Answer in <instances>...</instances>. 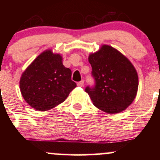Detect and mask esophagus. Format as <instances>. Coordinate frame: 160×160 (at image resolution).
Segmentation results:
<instances>
[{"label":"esophagus","instance_id":"esophagus-1","mask_svg":"<svg viewBox=\"0 0 160 160\" xmlns=\"http://www.w3.org/2000/svg\"><path fill=\"white\" fill-rule=\"evenodd\" d=\"M83 85H84V81L83 80H81V81H80V82H78V86H83Z\"/></svg>","mask_w":160,"mask_h":160}]
</instances>
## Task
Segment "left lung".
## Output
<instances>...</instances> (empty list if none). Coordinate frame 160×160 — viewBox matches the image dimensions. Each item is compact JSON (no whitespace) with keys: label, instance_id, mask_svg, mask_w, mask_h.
<instances>
[{"label":"left lung","instance_id":"obj_1","mask_svg":"<svg viewBox=\"0 0 160 160\" xmlns=\"http://www.w3.org/2000/svg\"><path fill=\"white\" fill-rule=\"evenodd\" d=\"M89 62L95 85L86 86L85 91L93 104L108 113L126 109L132 103L138 87V77L132 64L108 45L89 55Z\"/></svg>","mask_w":160,"mask_h":160}]
</instances>
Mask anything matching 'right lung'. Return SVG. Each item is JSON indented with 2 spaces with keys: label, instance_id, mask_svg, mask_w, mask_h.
Instances as JSON below:
<instances>
[{
  "label": "right lung",
  "instance_id": "obj_1",
  "mask_svg": "<svg viewBox=\"0 0 160 160\" xmlns=\"http://www.w3.org/2000/svg\"><path fill=\"white\" fill-rule=\"evenodd\" d=\"M20 91L25 102L35 110L46 111L62 103L77 86L71 69L62 64V57L46 50L22 74Z\"/></svg>",
  "mask_w": 160,
  "mask_h": 160
}]
</instances>
